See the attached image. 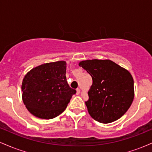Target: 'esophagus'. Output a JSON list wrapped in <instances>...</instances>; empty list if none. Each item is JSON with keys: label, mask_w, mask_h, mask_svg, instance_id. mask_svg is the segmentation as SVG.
Here are the masks:
<instances>
[{"label": "esophagus", "mask_w": 152, "mask_h": 152, "mask_svg": "<svg viewBox=\"0 0 152 152\" xmlns=\"http://www.w3.org/2000/svg\"><path fill=\"white\" fill-rule=\"evenodd\" d=\"M79 94H80V89L79 88H77V89H76V94L78 95Z\"/></svg>", "instance_id": "esophagus-1"}]
</instances>
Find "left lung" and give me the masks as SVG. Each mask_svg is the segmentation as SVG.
<instances>
[{
	"mask_svg": "<svg viewBox=\"0 0 152 152\" xmlns=\"http://www.w3.org/2000/svg\"><path fill=\"white\" fill-rule=\"evenodd\" d=\"M92 78L86 102L88 114L96 121L111 123L129 109L134 97V79L130 72L111 60L82 61L78 64Z\"/></svg>",
	"mask_w": 152,
	"mask_h": 152,
	"instance_id": "obj_1",
	"label": "left lung"
}]
</instances>
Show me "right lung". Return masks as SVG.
Wrapping results in <instances>:
<instances>
[{"label":"right lung","instance_id":"add662e5","mask_svg":"<svg viewBox=\"0 0 152 152\" xmlns=\"http://www.w3.org/2000/svg\"><path fill=\"white\" fill-rule=\"evenodd\" d=\"M64 61L46 63L29 71L22 81V99L34 116L43 119L58 116L76 90L68 84Z\"/></svg>","mask_w":152,"mask_h":152}]
</instances>
